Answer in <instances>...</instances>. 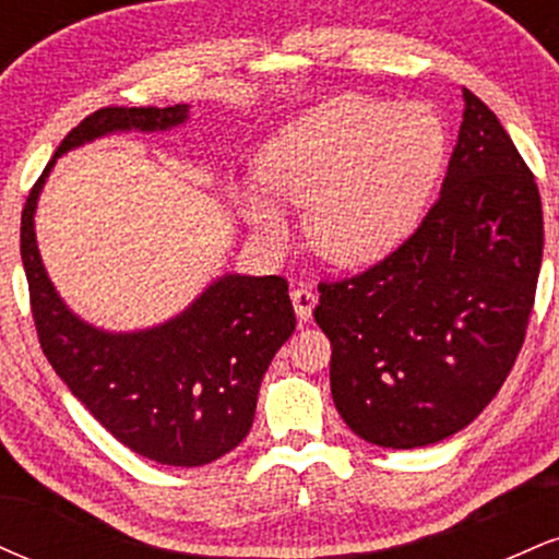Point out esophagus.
Listing matches in <instances>:
<instances>
[{
    "label": "esophagus",
    "instance_id": "34e87169",
    "mask_svg": "<svg viewBox=\"0 0 559 559\" xmlns=\"http://www.w3.org/2000/svg\"><path fill=\"white\" fill-rule=\"evenodd\" d=\"M292 301H294V312H297V318L310 320L312 310H316V305H318V294L312 292L310 286H294Z\"/></svg>",
    "mask_w": 559,
    "mask_h": 559
}]
</instances>
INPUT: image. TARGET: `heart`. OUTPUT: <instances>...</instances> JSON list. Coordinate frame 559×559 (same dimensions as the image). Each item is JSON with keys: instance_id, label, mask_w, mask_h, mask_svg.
I'll list each match as a JSON object with an SVG mask.
<instances>
[{"instance_id": "obj_1", "label": "heart", "mask_w": 559, "mask_h": 559, "mask_svg": "<svg viewBox=\"0 0 559 559\" xmlns=\"http://www.w3.org/2000/svg\"><path fill=\"white\" fill-rule=\"evenodd\" d=\"M444 155V126L428 107L344 94L281 128L258 178L275 202L307 210L320 258L357 267L386 258L415 228ZM241 210L265 247L292 239L267 199L243 194Z\"/></svg>"}]
</instances>
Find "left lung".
<instances>
[{
  "label": "left lung",
  "instance_id": "8db88e82",
  "mask_svg": "<svg viewBox=\"0 0 559 559\" xmlns=\"http://www.w3.org/2000/svg\"><path fill=\"white\" fill-rule=\"evenodd\" d=\"M441 194L413 236L368 271L320 281L338 415L378 447L463 431L515 365L544 252L542 197L489 107L463 92Z\"/></svg>",
  "mask_w": 559,
  "mask_h": 559
}]
</instances>
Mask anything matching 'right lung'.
<instances>
[{
    "instance_id": "obj_1",
    "label": "right lung",
    "mask_w": 559,
    "mask_h": 559,
    "mask_svg": "<svg viewBox=\"0 0 559 559\" xmlns=\"http://www.w3.org/2000/svg\"><path fill=\"white\" fill-rule=\"evenodd\" d=\"M176 107H102L57 146L21 215V258L38 344L73 396L120 444L159 465L197 467L228 454L249 433L267 365L294 333L281 275H223L189 310L157 329L105 333L62 305L36 249L34 210L55 159L112 131H165Z\"/></svg>"
}]
</instances>
